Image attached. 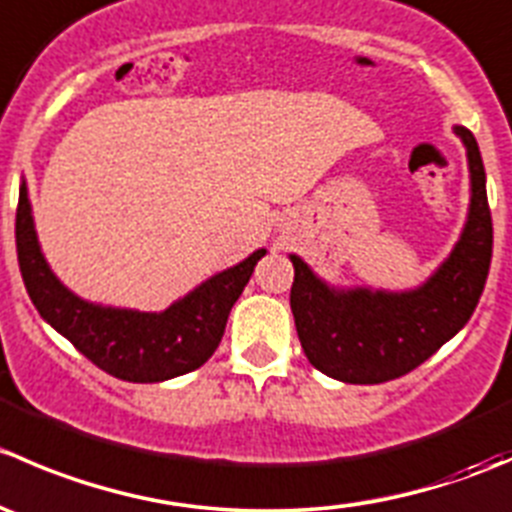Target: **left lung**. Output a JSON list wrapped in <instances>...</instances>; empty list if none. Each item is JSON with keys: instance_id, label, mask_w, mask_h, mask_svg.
I'll list each match as a JSON object with an SVG mask.
<instances>
[{"instance_id": "obj_1", "label": "left lung", "mask_w": 512, "mask_h": 512, "mask_svg": "<svg viewBox=\"0 0 512 512\" xmlns=\"http://www.w3.org/2000/svg\"><path fill=\"white\" fill-rule=\"evenodd\" d=\"M453 131L468 151L471 210L461 240L426 285L411 292L332 289L304 260L289 255L294 327L309 364L322 374L344 384L399 379L436 354L471 319L488 280L493 220L476 136L463 126Z\"/></svg>"}]
</instances>
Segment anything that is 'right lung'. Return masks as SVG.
Masks as SVG:
<instances>
[{"mask_svg":"<svg viewBox=\"0 0 512 512\" xmlns=\"http://www.w3.org/2000/svg\"><path fill=\"white\" fill-rule=\"evenodd\" d=\"M267 250L195 287L165 312L101 307L69 292L46 265L34 232L27 183L19 188L17 255L24 287L41 317L98 369L133 384H156L203 366L218 349L232 304Z\"/></svg>","mask_w":512,"mask_h":512,"instance_id":"1","label":"right lung"}]
</instances>
